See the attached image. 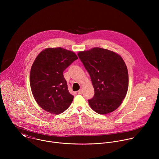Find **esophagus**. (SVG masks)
Masks as SVG:
<instances>
[{"instance_id": "34e87169", "label": "esophagus", "mask_w": 159, "mask_h": 159, "mask_svg": "<svg viewBox=\"0 0 159 159\" xmlns=\"http://www.w3.org/2000/svg\"><path fill=\"white\" fill-rule=\"evenodd\" d=\"M82 89H80L79 90H78V91H77V93H78L79 94H82Z\"/></svg>"}]
</instances>
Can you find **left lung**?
I'll list each match as a JSON object with an SVG mask.
<instances>
[{
  "mask_svg": "<svg viewBox=\"0 0 159 159\" xmlns=\"http://www.w3.org/2000/svg\"><path fill=\"white\" fill-rule=\"evenodd\" d=\"M78 56L89 72L94 96L88 100L95 112L106 115L122 103L128 89V73L122 57L118 53L99 47L79 52Z\"/></svg>",
  "mask_w": 159,
  "mask_h": 159,
  "instance_id": "left-lung-1",
  "label": "left lung"
}]
</instances>
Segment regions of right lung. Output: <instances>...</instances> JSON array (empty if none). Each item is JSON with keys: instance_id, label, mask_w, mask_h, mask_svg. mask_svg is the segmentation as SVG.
<instances>
[{"instance_id": "1", "label": "right lung", "mask_w": 159, "mask_h": 159, "mask_svg": "<svg viewBox=\"0 0 159 159\" xmlns=\"http://www.w3.org/2000/svg\"><path fill=\"white\" fill-rule=\"evenodd\" d=\"M77 55L58 47L41 51L34 60L30 72V85L38 104L46 111L59 115L71 104L74 96L68 90L63 72Z\"/></svg>"}]
</instances>
